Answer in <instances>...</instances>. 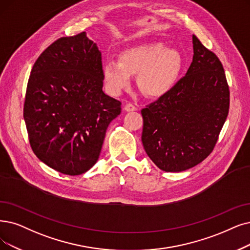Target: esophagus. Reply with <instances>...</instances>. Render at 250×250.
<instances>
[{"label":"esophagus","mask_w":250,"mask_h":250,"mask_svg":"<svg viewBox=\"0 0 250 250\" xmlns=\"http://www.w3.org/2000/svg\"><path fill=\"white\" fill-rule=\"evenodd\" d=\"M136 109H137V106L135 104H133L132 103H128L125 105V111L126 112H133V111H136Z\"/></svg>","instance_id":"1"}]
</instances>
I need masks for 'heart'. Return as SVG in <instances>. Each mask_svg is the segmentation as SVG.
<instances>
[{
	"label": "heart",
	"instance_id": "1",
	"mask_svg": "<svg viewBox=\"0 0 250 250\" xmlns=\"http://www.w3.org/2000/svg\"><path fill=\"white\" fill-rule=\"evenodd\" d=\"M119 59H106L103 64L104 83L112 94L130 85L131 75L137 74V84L146 94L162 95L174 86L183 62L177 50L157 42L128 48Z\"/></svg>",
	"mask_w": 250,
	"mask_h": 250
}]
</instances>
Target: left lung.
I'll return each instance as SVG.
<instances>
[{
    "label": "left lung",
    "mask_w": 250,
    "mask_h": 250,
    "mask_svg": "<svg viewBox=\"0 0 250 250\" xmlns=\"http://www.w3.org/2000/svg\"><path fill=\"white\" fill-rule=\"evenodd\" d=\"M194 56L170 90L142 109L145 151L161 170H187L216 145L229 107V90L218 57L193 35Z\"/></svg>",
    "instance_id": "8db88e82"
}]
</instances>
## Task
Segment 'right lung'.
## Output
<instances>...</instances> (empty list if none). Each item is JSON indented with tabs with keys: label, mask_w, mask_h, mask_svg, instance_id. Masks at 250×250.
I'll use <instances>...</instances> for the list:
<instances>
[{
	"label": "right lung",
	"mask_w": 250,
	"mask_h": 250,
	"mask_svg": "<svg viewBox=\"0 0 250 250\" xmlns=\"http://www.w3.org/2000/svg\"><path fill=\"white\" fill-rule=\"evenodd\" d=\"M102 53L85 32L46 48L28 78L23 118L35 155L54 170L79 175L101 154L121 102L104 94Z\"/></svg>",
	"instance_id": "add662e5"
}]
</instances>
